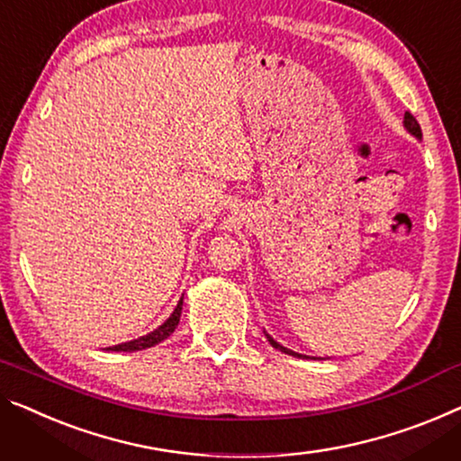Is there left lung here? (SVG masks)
I'll use <instances>...</instances> for the list:
<instances>
[{"label": "left lung", "instance_id": "1", "mask_svg": "<svg viewBox=\"0 0 461 461\" xmlns=\"http://www.w3.org/2000/svg\"><path fill=\"white\" fill-rule=\"evenodd\" d=\"M403 126H406L408 132H410V134H414L416 139H422V130H420V123L416 122V118H414V115H411L410 112H406V115H403ZM267 339H269L271 346H273L275 349H279V352H284V354H290V356H296V358H306V356H302V354H298V352H292V349L284 348V346H281V343L275 341V339L271 338V335H267Z\"/></svg>", "mask_w": 461, "mask_h": 461}]
</instances>
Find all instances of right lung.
<instances>
[{"label": "right lung", "mask_w": 461, "mask_h": 461, "mask_svg": "<svg viewBox=\"0 0 461 461\" xmlns=\"http://www.w3.org/2000/svg\"><path fill=\"white\" fill-rule=\"evenodd\" d=\"M182 304H184V298H180V302H177V306L174 308V312L169 314V319L165 321L163 325L157 327L155 331L142 335V338H139V339L120 343V346H113V348H107V349H112V352H139V349L153 348V346H157V343H161L163 339H167L169 335L176 331L177 322H180V317H182Z\"/></svg>", "instance_id": "obj_1"}]
</instances>
